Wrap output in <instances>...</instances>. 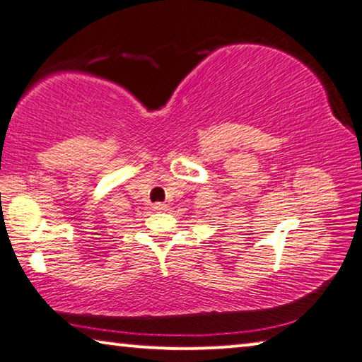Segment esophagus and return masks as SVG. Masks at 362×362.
I'll return each instance as SVG.
<instances>
[{"mask_svg": "<svg viewBox=\"0 0 362 362\" xmlns=\"http://www.w3.org/2000/svg\"><path fill=\"white\" fill-rule=\"evenodd\" d=\"M153 209H155L156 212H164V211H168V206L163 203H156L155 206H153Z\"/></svg>", "mask_w": 362, "mask_h": 362, "instance_id": "1", "label": "esophagus"}]
</instances>
